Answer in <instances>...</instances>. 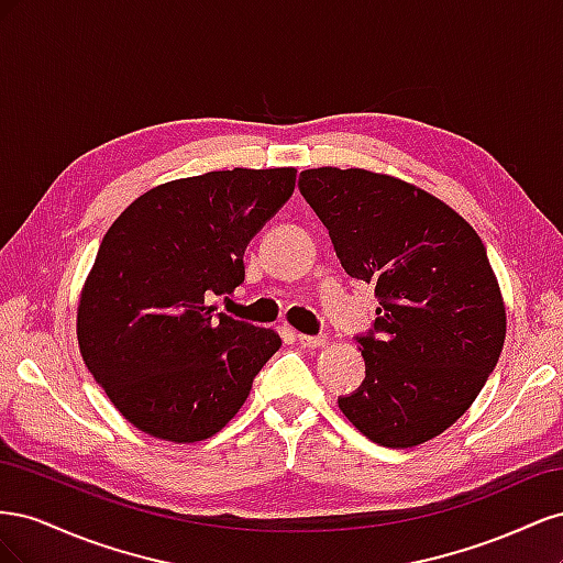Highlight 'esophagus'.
<instances>
[{"label": "esophagus", "instance_id": "34e87169", "mask_svg": "<svg viewBox=\"0 0 563 563\" xmlns=\"http://www.w3.org/2000/svg\"><path fill=\"white\" fill-rule=\"evenodd\" d=\"M298 338V343L302 345V347H310V350H317V347H327V335H305V333H298L296 335Z\"/></svg>", "mask_w": 563, "mask_h": 563}]
</instances>
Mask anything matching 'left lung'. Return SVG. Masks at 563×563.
<instances>
[{
  "mask_svg": "<svg viewBox=\"0 0 563 563\" xmlns=\"http://www.w3.org/2000/svg\"><path fill=\"white\" fill-rule=\"evenodd\" d=\"M298 187L354 279L376 284L362 389L338 401L373 444L411 449L463 416L498 364L505 300L479 234L449 203L366 168H305Z\"/></svg>",
  "mask_w": 563,
  "mask_h": 563,
  "instance_id": "obj_1",
  "label": "left lung"
}]
</instances>
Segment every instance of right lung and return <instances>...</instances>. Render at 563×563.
Masks as SVG:
<instances>
[{
	"label": "right lung",
	"instance_id": "obj_1",
	"mask_svg": "<svg viewBox=\"0 0 563 563\" xmlns=\"http://www.w3.org/2000/svg\"><path fill=\"white\" fill-rule=\"evenodd\" d=\"M296 168H232L152 187L100 242L77 305L81 360L133 428L197 444L244 406L282 347L272 329L213 314L244 282V249L294 195Z\"/></svg>",
	"mask_w": 563,
	"mask_h": 563
}]
</instances>
